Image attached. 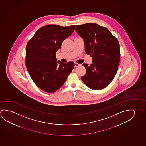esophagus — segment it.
Wrapping results in <instances>:
<instances>
[{
	"label": "esophagus",
	"mask_w": 146,
	"mask_h": 146,
	"mask_svg": "<svg viewBox=\"0 0 146 146\" xmlns=\"http://www.w3.org/2000/svg\"><path fill=\"white\" fill-rule=\"evenodd\" d=\"M81 64H78V63H77L75 62L74 63V66L75 67H78L79 66H80Z\"/></svg>",
	"instance_id": "34e87169"
}]
</instances>
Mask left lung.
Segmentation results:
<instances>
[{
	"label": "left lung",
	"mask_w": 146,
	"mask_h": 146,
	"mask_svg": "<svg viewBox=\"0 0 146 146\" xmlns=\"http://www.w3.org/2000/svg\"><path fill=\"white\" fill-rule=\"evenodd\" d=\"M78 34L84 40L85 52L92 58V64H84L86 74L82 80L95 90L106 87L116 76L120 59L118 39L107 28L97 24L76 25Z\"/></svg>",
	"instance_id": "left-lung-1"
}]
</instances>
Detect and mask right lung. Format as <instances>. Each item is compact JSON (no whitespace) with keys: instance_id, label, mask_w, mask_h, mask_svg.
Returning a JSON list of instances; mask_svg holds the SVG:
<instances>
[{"instance_id":"right-lung-1","label":"right lung","mask_w":146,"mask_h":146,"mask_svg":"<svg viewBox=\"0 0 146 146\" xmlns=\"http://www.w3.org/2000/svg\"><path fill=\"white\" fill-rule=\"evenodd\" d=\"M76 26H42L27 42L26 66L33 81L42 90L55 92L74 69V62L57 61L56 53L61 49L63 40L74 32Z\"/></svg>"}]
</instances>
